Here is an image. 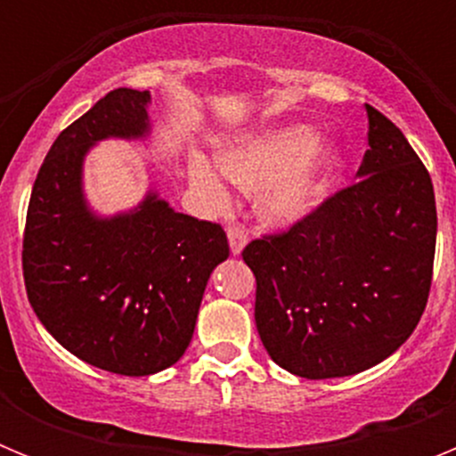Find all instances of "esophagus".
Wrapping results in <instances>:
<instances>
[{"mask_svg":"<svg viewBox=\"0 0 456 456\" xmlns=\"http://www.w3.org/2000/svg\"><path fill=\"white\" fill-rule=\"evenodd\" d=\"M225 235H228V244H231L232 256H240V253L244 251V247H247V240H248L244 228H240V225H228Z\"/></svg>","mask_w":456,"mask_h":456,"instance_id":"34e87169","label":"esophagus"}]
</instances>
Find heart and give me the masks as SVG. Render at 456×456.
Here are the masks:
<instances>
[{"instance_id":"heart-1","label":"heart","mask_w":456,"mask_h":456,"mask_svg":"<svg viewBox=\"0 0 456 456\" xmlns=\"http://www.w3.org/2000/svg\"><path fill=\"white\" fill-rule=\"evenodd\" d=\"M216 164L244 193H257V216L273 228L301 224L322 208L342 168L333 141H315L304 125L267 130L224 148ZM191 187L215 209L231 205V193L215 167L200 157L189 164Z\"/></svg>"}]
</instances>
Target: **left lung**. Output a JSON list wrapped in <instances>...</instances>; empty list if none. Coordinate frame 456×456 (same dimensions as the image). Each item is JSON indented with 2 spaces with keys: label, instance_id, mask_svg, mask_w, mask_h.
<instances>
[{
  "label": "left lung",
  "instance_id": "8db88e82",
  "mask_svg": "<svg viewBox=\"0 0 456 456\" xmlns=\"http://www.w3.org/2000/svg\"><path fill=\"white\" fill-rule=\"evenodd\" d=\"M358 183L288 232L253 240L256 326L265 349L304 379L352 377L413 333L432 288L436 200L416 151L365 104Z\"/></svg>",
  "mask_w": 456,
  "mask_h": 456
}]
</instances>
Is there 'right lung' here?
Segmentation results:
<instances>
[{"label":"right lung","instance_id":"1","mask_svg":"<svg viewBox=\"0 0 456 456\" xmlns=\"http://www.w3.org/2000/svg\"><path fill=\"white\" fill-rule=\"evenodd\" d=\"M151 91L116 88L56 136L27 209V297L61 347L84 363L146 377L191 342L209 273L231 248L219 224L175 212L157 189L102 216L84 193V159L104 139L151 136Z\"/></svg>","mask_w":456,"mask_h":456}]
</instances>
